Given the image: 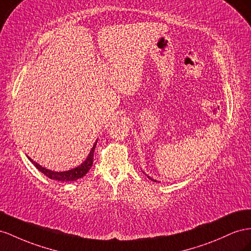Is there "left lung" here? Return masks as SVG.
Listing matches in <instances>:
<instances>
[{
    "instance_id": "left-lung-1",
    "label": "left lung",
    "mask_w": 251,
    "mask_h": 251,
    "mask_svg": "<svg viewBox=\"0 0 251 251\" xmlns=\"http://www.w3.org/2000/svg\"><path fill=\"white\" fill-rule=\"evenodd\" d=\"M144 173H145V172H144ZM147 176H148V175H147ZM148 178H149V179H151V180H153V181H156V180H155V179L151 178V177H150V176H148Z\"/></svg>"
}]
</instances>
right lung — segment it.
I'll return each instance as SVG.
<instances>
[{
  "instance_id": "1",
  "label": "right lung",
  "mask_w": 251,
  "mask_h": 251,
  "mask_svg": "<svg viewBox=\"0 0 251 251\" xmlns=\"http://www.w3.org/2000/svg\"><path fill=\"white\" fill-rule=\"evenodd\" d=\"M96 145H97V140L95 141V144H94L93 148L91 149L89 155H87L85 160L82 161V164L77 166L76 168L71 169V170H67V171H59L58 172V171L50 170V169H46V168L42 167L41 165H39L38 162L32 160L29 156H27V157H28V159L32 162V165L35 166L40 172H42L49 178L53 179V180H58V181H75L79 178H82L83 176L90 171V169L93 166L94 152H95V148H96Z\"/></svg>"
}]
</instances>
